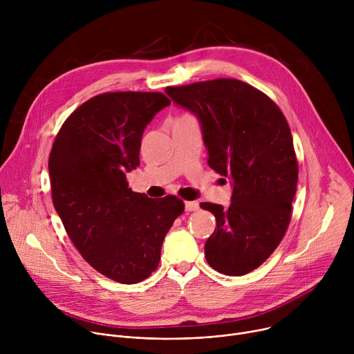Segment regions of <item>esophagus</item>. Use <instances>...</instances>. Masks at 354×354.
Wrapping results in <instances>:
<instances>
[{
    "mask_svg": "<svg viewBox=\"0 0 354 354\" xmlns=\"http://www.w3.org/2000/svg\"><path fill=\"white\" fill-rule=\"evenodd\" d=\"M198 209L197 201H186L185 203V210L186 212H196Z\"/></svg>",
    "mask_w": 354,
    "mask_h": 354,
    "instance_id": "1",
    "label": "esophagus"
}]
</instances>
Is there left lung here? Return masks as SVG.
Segmentation results:
<instances>
[{
    "instance_id": "obj_1",
    "label": "left lung",
    "mask_w": 354,
    "mask_h": 354,
    "mask_svg": "<svg viewBox=\"0 0 354 354\" xmlns=\"http://www.w3.org/2000/svg\"><path fill=\"white\" fill-rule=\"evenodd\" d=\"M165 92L197 118L209 167L232 185L228 209L200 203L217 223L205 245L209 265L228 276L255 270L279 246L291 218L298 165L286 118L263 92L238 80Z\"/></svg>"
}]
</instances>
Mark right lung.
<instances>
[{"instance_id":"1","label":"right lung","mask_w":354,"mask_h":354,"mask_svg":"<svg viewBox=\"0 0 354 354\" xmlns=\"http://www.w3.org/2000/svg\"><path fill=\"white\" fill-rule=\"evenodd\" d=\"M171 100L160 92H108L82 104L62 126L48 157L53 205L82 258L99 273L134 284L153 273L183 210L175 196L133 192L147 124Z\"/></svg>"}]
</instances>
